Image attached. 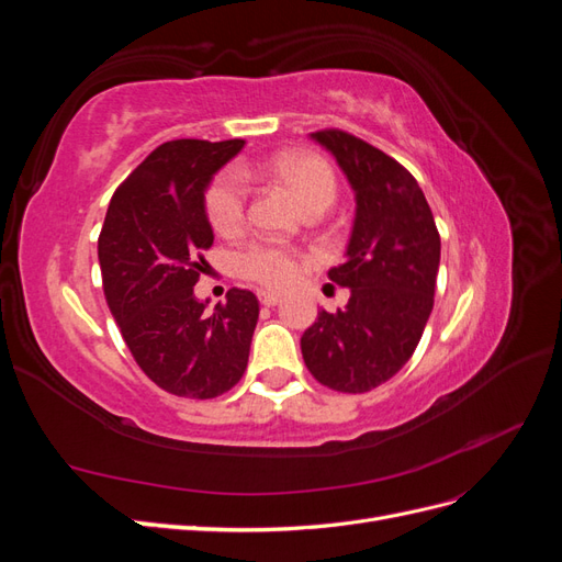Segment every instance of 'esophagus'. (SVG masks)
<instances>
[{
    "instance_id": "esophagus-1",
    "label": "esophagus",
    "mask_w": 562,
    "mask_h": 562,
    "mask_svg": "<svg viewBox=\"0 0 562 562\" xmlns=\"http://www.w3.org/2000/svg\"><path fill=\"white\" fill-rule=\"evenodd\" d=\"M258 297H260V302L265 304V307H274V304L281 302V295L279 293H271V291H260Z\"/></svg>"
}]
</instances>
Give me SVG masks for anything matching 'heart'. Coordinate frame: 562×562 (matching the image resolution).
Listing matches in <instances>:
<instances>
[{
    "label": "heart",
    "instance_id": "obj_1",
    "mask_svg": "<svg viewBox=\"0 0 562 562\" xmlns=\"http://www.w3.org/2000/svg\"><path fill=\"white\" fill-rule=\"evenodd\" d=\"M260 173L281 180L304 211L328 209L337 194L333 168L318 155H279L258 166H241L239 171L229 168L213 178L203 196L206 217L215 232L229 236L244 227L248 209V184L244 178ZM236 269L250 281L283 288L297 279L302 262L297 252L283 244L252 241L236 252Z\"/></svg>",
    "mask_w": 562,
    "mask_h": 562
}]
</instances>
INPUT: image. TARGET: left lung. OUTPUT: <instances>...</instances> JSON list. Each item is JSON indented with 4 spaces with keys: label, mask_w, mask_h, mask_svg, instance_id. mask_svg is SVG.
<instances>
[{
    "label": "left lung",
    "mask_w": 562,
    "mask_h": 562,
    "mask_svg": "<svg viewBox=\"0 0 562 562\" xmlns=\"http://www.w3.org/2000/svg\"><path fill=\"white\" fill-rule=\"evenodd\" d=\"M312 138L333 151L356 194L347 260L328 279L349 288L345 310H321L300 347L312 375L342 394L391 380L411 361L434 310L440 236L413 173L356 135Z\"/></svg>",
    "instance_id": "left-lung-1"
}]
</instances>
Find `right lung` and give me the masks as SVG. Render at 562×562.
<instances>
[{"instance_id": "1", "label": "right lung", "mask_w": 562, "mask_h": 562, "mask_svg": "<svg viewBox=\"0 0 562 562\" xmlns=\"http://www.w3.org/2000/svg\"><path fill=\"white\" fill-rule=\"evenodd\" d=\"M244 140H171L116 187L98 260L108 307L145 375L182 398H215L244 378L260 304L232 288L206 312L194 297L213 229L203 192Z\"/></svg>"}]
</instances>
